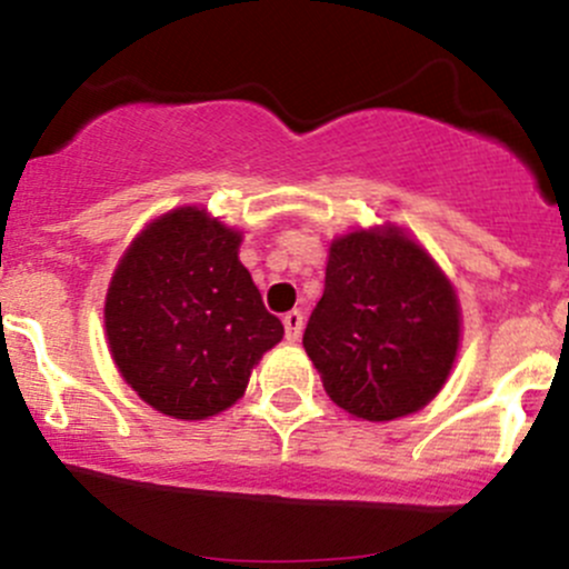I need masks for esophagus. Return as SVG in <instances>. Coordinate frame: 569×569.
I'll return each instance as SVG.
<instances>
[{
    "label": "esophagus",
    "mask_w": 569,
    "mask_h": 569,
    "mask_svg": "<svg viewBox=\"0 0 569 569\" xmlns=\"http://www.w3.org/2000/svg\"><path fill=\"white\" fill-rule=\"evenodd\" d=\"M283 327H286V338H289V341H297V338H300V332H302V313L300 311L286 313Z\"/></svg>",
    "instance_id": "esophagus-1"
}]
</instances>
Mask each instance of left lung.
<instances>
[{
	"label": "left lung",
	"mask_w": 569,
	"mask_h": 569,
	"mask_svg": "<svg viewBox=\"0 0 569 569\" xmlns=\"http://www.w3.org/2000/svg\"><path fill=\"white\" fill-rule=\"evenodd\" d=\"M457 343V297L423 248L396 228L332 242L302 347L338 407L366 421L421 410L449 377Z\"/></svg>",
	"instance_id": "8db88e82"
}]
</instances>
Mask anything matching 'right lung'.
<instances>
[{
	"instance_id": "right-lung-1",
	"label": "right lung",
	"mask_w": 569,
	"mask_h": 569,
	"mask_svg": "<svg viewBox=\"0 0 569 569\" xmlns=\"http://www.w3.org/2000/svg\"><path fill=\"white\" fill-rule=\"evenodd\" d=\"M237 231L200 209H176L131 242L109 283L104 321L123 380L183 421L244 393L250 369L283 338L239 261Z\"/></svg>"
}]
</instances>
